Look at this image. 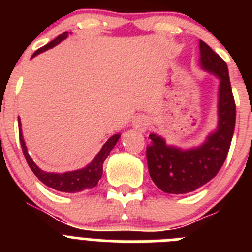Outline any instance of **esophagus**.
Returning <instances> with one entry per match:
<instances>
[{"mask_svg": "<svg viewBox=\"0 0 252 252\" xmlns=\"http://www.w3.org/2000/svg\"><path fill=\"white\" fill-rule=\"evenodd\" d=\"M148 126H149V120L146 116H137L135 117L132 121V127L135 130L140 131V132H145L148 130Z\"/></svg>", "mask_w": 252, "mask_h": 252, "instance_id": "obj_1", "label": "esophagus"}]
</instances>
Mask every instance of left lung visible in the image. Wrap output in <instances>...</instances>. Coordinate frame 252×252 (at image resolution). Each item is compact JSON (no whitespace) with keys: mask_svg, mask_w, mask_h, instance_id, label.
Segmentation results:
<instances>
[{"mask_svg":"<svg viewBox=\"0 0 252 252\" xmlns=\"http://www.w3.org/2000/svg\"><path fill=\"white\" fill-rule=\"evenodd\" d=\"M199 51L201 68L220 81L217 128L209 133L203 144L190 149L168 145L157 133L149 135V173L155 186L169 194L194 192L213 179L226 160L235 131L236 106L227 64L202 40Z\"/></svg>","mask_w":252,"mask_h":252,"instance_id":"obj_1","label":"left lung"}]
</instances>
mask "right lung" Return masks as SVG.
<instances>
[{"mask_svg": "<svg viewBox=\"0 0 252 252\" xmlns=\"http://www.w3.org/2000/svg\"><path fill=\"white\" fill-rule=\"evenodd\" d=\"M72 34V32H70ZM68 31L63 32L62 35L54 39L53 41H50L49 44L44 45L43 48L37 49L34 53L32 58L36 57L40 53H44L48 49L54 48L55 45L63 41L64 39L68 37ZM19 135H20V144H21L22 153L25 155V159L28 161L29 166L32 170L35 175L37 177V179L40 182H43L46 187H50V188L55 189V190H59V192H65V193H78L82 192L84 189H91L93 187L97 186L98 180L101 179L102 174H103V161L107 159L108 154L111 153L115 145L117 144L120 139V133L117 135H113L110 139L107 140L106 144L102 146V149L99 150V153L94 157V159L88 164L87 166L82 169H78V170L73 171H65V173H49V171H44L43 169H40L39 166L35 164V161L31 159V157L28 153V148H26L25 140L22 136L21 131V122L19 120Z\"/></svg>", "mask_w": 252, "mask_h": 252, "instance_id": "1", "label": "right lung"}]
</instances>
